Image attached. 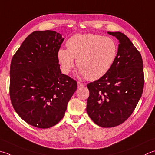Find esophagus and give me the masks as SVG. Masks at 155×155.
<instances>
[{
  "label": "esophagus",
  "mask_w": 155,
  "mask_h": 155,
  "mask_svg": "<svg viewBox=\"0 0 155 155\" xmlns=\"http://www.w3.org/2000/svg\"><path fill=\"white\" fill-rule=\"evenodd\" d=\"M77 84H78V88H80V87H83V86H84L83 83H81V82H78V83H77Z\"/></svg>",
  "instance_id": "1"
}]
</instances>
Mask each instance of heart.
Instances as JSON below:
<instances>
[{"label":"heart","mask_w":155,"mask_h":155,"mask_svg":"<svg viewBox=\"0 0 155 155\" xmlns=\"http://www.w3.org/2000/svg\"><path fill=\"white\" fill-rule=\"evenodd\" d=\"M66 47L67 50L61 48L58 53L62 71L68 73L77 58L79 74L90 81L107 74L118 53L117 44L114 38L95 33L72 36L66 42Z\"/></svg>","instance_id":"heart-1"}]
</instances>
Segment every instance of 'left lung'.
<instances>
[{
	"instance_id": "8db88e82",
	"label": "left lung",
	"mask_w": 155,
	"mask_h": 155,
	"mask_svg": "<svg viewBox=\"0 0 155 155\" xmlns=\"http://www.w3.org/2000/svg\"><path fill=\"white\" fill-rule=\"evenodd\" d=\"M119 40L116 60L107 74L87 84V112L104 128L120 125L131 116L143 92L144 77L140 53L121 32H107Z\"/></svg>"
}]
</instances>
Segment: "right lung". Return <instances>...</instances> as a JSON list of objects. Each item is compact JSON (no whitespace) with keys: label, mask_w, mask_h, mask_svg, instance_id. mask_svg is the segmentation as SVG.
<instances>
[{"label":"right lung","mask_w":155,"mask_h":155,"mask_svg":"<svg viewBox=\"0 0 155 155\" xmlns=\"http://www.w3.org/2000/svg\"><path fill=\"white\" fill-rule=\"evenodd\" d=\"M64 39L51 30L33 31L11 60V104L25 122L36 128L58 123L77 89V81L60 68L58 53Z\"/></svg>","instance_id":"obj_1"}]
</instances>
